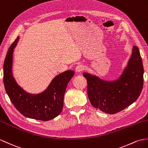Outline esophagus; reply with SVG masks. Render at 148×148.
Returning <instances> with one entry per match:
<instances>
[{"instance_id":"esophagus-1","label":"esophagus","mask_w":148,"mask_h":148,"mask_svg":"<svg viewBox=\"0 0 148 148\" xmlns=\"http://www.w3.org/2000/svg\"><path fill=\"white\" fill-rule=\"evenodd\" d=\"M84 69V66L82 64H79L77 65V67H75V70H76V71L78 72V73H81V72L83 71Z\"/></svg>"}]
</instances>
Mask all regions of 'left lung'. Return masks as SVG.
I'll return each instance as SVG.
<instances>
[{
    "mask_svg": "<svg viewBox=\"0 0 148 148\" xmlns=\"http://www.w3.org/2000/svg\"><path fill=\"white\" fill-rule=\"evenodd\" d=\"M144 69L138 47H133L132 56L121 76L115 81H103L84 73L88 96L97 110L115 114L133 103L139 98L144 83Z\"/></svg>",
    "mask_w": 148,
    "mask_h": 148,
    "instance_id": "8db88e82",
    "label": "left lung"
}]
</instances>
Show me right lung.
I'll return each instance as SVG.
<instances>
[{"label":"right lung","instance_id":"add662e5","mask_svg":"<svg viewBox=\"0 0 148 148\" xmlns=\"http://www.w3.org/2000/svg\"><path fill=\"white\" fill-rule=\"evenodd\" d=\"M19 40L17 38L8 51L4 63V84L7 94L16 108L26 117L48 121L61 113L67 84L74 75L73 71L61 73L51 81L46 90L31 95L16 83L12 74L13 50Z\"/></svg>","mask_w":148,"mask_h":148}]
</instances>
